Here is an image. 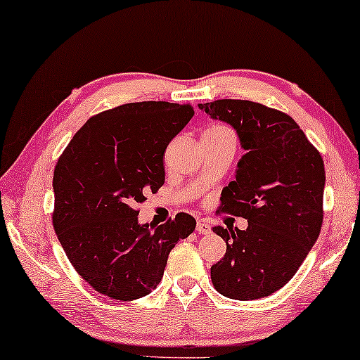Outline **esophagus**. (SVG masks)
Here are the masks:
<instances>
[{
	"instance_id": "34e87169",
	"label": "esophagus",
	"mask_w": 360,
	"mask_h": 360,
	"mask_svg": "<svg viewBox=\"0 0 360 360\" xmlns=\"http://www.w3.org/2000/svg\"><path fill=\"white\" fill-rule=\"evenodd\" d=\"M196 231H198L199 234H210V233H212V228H210L209 223H205V221L201 220V221H198Z\"/></svg>"
}]
</instances>
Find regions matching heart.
Segmentation results:
<instances>
[{
	"mask_svg": "<svg viewBox=\"0 0 360 360\" xmlns=\"http://www.w3.org/2000/svg\"><path fill=\"white\" fill-rule=\"evenodd\" d=\"M217 132H231L229 127H226L225 124H212L207 127V131L204 134H217Z\"/></svg>",
	"mask_w": 360,
	"mask_h": 360,
	"instance_id": "b5f03b06",
	"label": "heart"
}]
</instances>
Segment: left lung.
Returning a JSON list of instances; mask_svg holds the SVG:
<instances>
[{"label": "left lung", "instance_id": "8db88e82", "mask_svg": "<svg viewBox=\"0 0 360 360\" xmlns=\"http://www.w3.org/2000/svg\"><path fill=\"white\" fill-rule=\"evenodd\" d=\"M231 124L247 151L223 188L219 212L247 229L214 226L226 253L210 268L212 284L233 300L268 297L290 281L319 238L326 169L319 150L284 111L250 100L199 103Z\"/></svg>", "mask_w": 360, "mask_h": 360}]
</instances>
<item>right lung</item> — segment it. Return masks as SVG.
Returning <instances> with one entry per match:
<instances>
[{
	"label": "right lung",
	"instance_id": "right-lung-1",
	"mask_svg": "<svg viewBox=\"0 0 360 360\" xmlns=\"http://www.w3.org/2000/svg\"><path fill=\"white\" fill-rule=\"evenodd\" d=\"M193 115L190 103L120 105L87 120L58 158L52 225L76 273L102 295H148L175 243L196 228L185 212L155 229L139 225L135 207L164 185V151Z\"/></svg>",
	"mask_w": 360,
	"mask_h": 360
}]
</instances>
